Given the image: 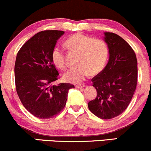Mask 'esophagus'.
Instances as JSON below:
<instances>
[{
	"label": "esophagus",
	"mask_w": 151,
	"mask_h": 151,
	"mask_svg": "<svg viewBox=\"0 0 151 151\" xmlns=\"http://www.w3.org/2000/svg\"><path fill=\"white\" fill-rule=\"evenodd\" d=\"M84 87H85L84 84H77V85H76V88H77V89H83Z\"/></svg>",
	"instance_id": "obj_1"
}]
</instances>
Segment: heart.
<instances>
[{
	"label": "heart",
	"mask_w": 151,
	"mask_h": 151,
	"mask_svg": "<svg viewBox=\"0 0 151 151\" xmlns=\"http://www.w3.org/2000/svg\"><path fill=\"white\" fill-rule=\"evenodd\" d=\"M66 45L71 50L79 52L77 67L71 68L64 74L67 82L80 83L89 76L98 74L103 70L109 58V50L107 44L101 40H94L81 33H76L66 41ZM54 65L61 70L66 68L64 50L55 47L52 52Z\"/></svg>",
	"instance_id": "obj_1"
}]
</instances>
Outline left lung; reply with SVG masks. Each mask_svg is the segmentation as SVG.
<instances>
[{"mask_svg":"<svg viewBox=\"0 0 151 151\" xmlns=\"http://www.w3.org/2000/svg\"><path fill=\"white\" fill-rule=\"evenodd\" d=\"M109 58L105 68L92 79L97 96L88 103L91 113L102 119L122 114L129 106L136 88L138 68L136 54L122 37L105 32Z\"/></svg>","mask_w":151,"mask_h":151,"instance_id":"8db88e82","label":"left lung"}]
</instances>
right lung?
<instances>
[{
	"label": "right lung",
	"mask_w": 151,
	"mask_h": 151,
	"mask_svg": "<svg viewBox=\"0 0 151 151\" xmlns=\"http://www.w3.org/2000/svg\"><path fill=\"white\" fill-rule=\"evenodd\" d=\"M61 30H45L32 36L20 48L15 64L16 91L24 107L35 117L50 119L65 108L73 84L60 83L52 52L63 35Z\"/></svg>",
	"instance_id": "obj_1"
}]
</instances>
